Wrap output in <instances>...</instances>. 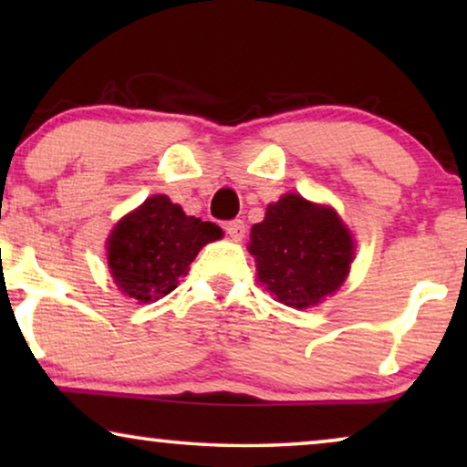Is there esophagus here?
<instances>
[{"label": "esophagus", "mask_w": 467, "mask_h": 467, "mask_svg": "<svg viewBox=\"0 0 467 467\" xmlns=\"http://www.w3.org/2000/svg\"><path fill=\"white\" fill-rule=\"evenodd\" d=\"M225 232L229 234V238L234 240H242L246 235V225L242 219H234L225 223Z\"/></svg>", "instance_id": "1"}]
</instances>
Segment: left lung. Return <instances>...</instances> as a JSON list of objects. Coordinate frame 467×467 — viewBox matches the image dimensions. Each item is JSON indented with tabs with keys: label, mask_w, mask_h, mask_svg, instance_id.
Here are the masks:
<instances>
[{
	"label": "left lung",
	"mask_w": 467,
	"mask_h": 467,
	"mask_svg": "<svg viewBox=\"0 0 467 467\" xmlns=\"http://www.w3.org/2000/svg\"><path fill=\"white\" fill-rule=\"evenodd\" d=\"M353 238L331 208L289 193L267 206L251 229L248 251L257 278L291 308H308L344 283L353 264Z\"/></svg>",
	"instance_id": "obj_1"
}]
</instances>
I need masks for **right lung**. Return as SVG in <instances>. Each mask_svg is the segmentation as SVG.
Listing matches in <instances>:
<instances>
[{
    "mask_svg": "<svg viewBox=\"0 0 467 467\" xmlns=\"http://www.w3.org/2000/svg\"><path fill=\"white\" fill-rule=\"evenodd\" d=\"M216 223L187 216L170 197H149L127 214L108 240L114 283L138 302H155L176 289L203 244L221 238Z\"/></svg>",
    "mask_w": 467,
    "mask_h": 467,
    "instance_id": "right-lung-1",
    "label": "right lung"
}]
</instances>
